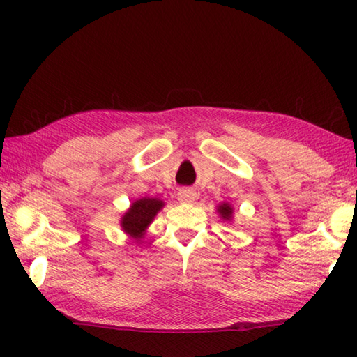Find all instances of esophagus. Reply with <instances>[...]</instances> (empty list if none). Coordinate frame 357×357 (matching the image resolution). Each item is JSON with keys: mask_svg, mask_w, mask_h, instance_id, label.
Returning a JSON list of instances; mask_svg holds the SVG:
<instances>
[{"mask_svg": "<svg viewBox=\"0 0 357 357\" xmlns=\"http://www.w3.org/2000/svg\"><path fill=\"white\" fill-rule=\"evenodd\" d=\"M178 199L184 204H192L196 199V193L190 190V188H183V190H179L178 193Z\"/></svg>", "mask_w": 357, "mask_h": 357, "instance_id": "obj_1", "label": "esophagus"}]
</instances>
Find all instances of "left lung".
I'll use <instances>...</instances> for the list:
<instances>
[{
  "mask_svg": "<svg viewBox=\"0 0 357 357\" xmlns=\"http://www.w3.org/2000/svg\"><path fill=\"white\" fill-rule=\"evenodd\" d=\"M218 213H219V216L224 219V221H231L233 208H231V206H230L229 202H224V204H221V206L218 207Z\"/></svg>",
  "mask_w": 357,
  "mask_h": 357,
  "instance_id": "8db88e82",
  "label": "left lung"
}]
</instances>
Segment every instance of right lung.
I'll return each mask as SVG.
<instances>
[{
  "label": "right lung",
  "mask_w": 357,
  "mask_h": 357,
  "mask_svg": "<svg viewBox=\"0 0 357 357\" xmlns=\"http://www.w3.org/2000/svg\"><path fill=\"white\" fill-rule=\"evenodd\" d=\"M164 207V202L158 198H141L136 199L130 208L121 218L123 231L133 239H141L147 227L153 221L158 211Z\"/></svg>",
  "instance_id": "right-lung-1"
}]
</instances>
